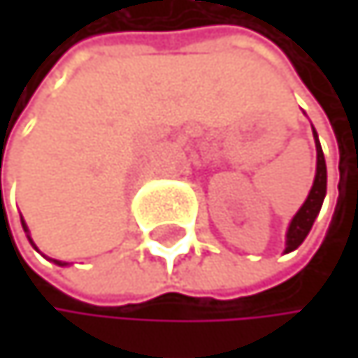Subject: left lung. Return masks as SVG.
<instances>
[{
    "instance_id": "obj_1",
    "label": "left lung",
    "mask_w": 358,
    "mask_h": 358,
    "mask_svg": "<svg viewBox=\"0 0 358 358\" xmlns=\"http://www.w3.org/2000/svg\"><path fill=\"white\" fill-rule=\"evenodd\" d=\"M315 137V178H313V187L305 199V203L299 208V213L294 215V219L290 221V227H287L285 234V253L294 251L305 238L307 234L318 217L320 208H322V201L327 195V163H324V155H322V148L318 141V133L313 131Z\"/></svg>"
}]
</instances>
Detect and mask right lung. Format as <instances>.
Segmentation results:
<instances>
[{
  "label": "right lung",
  "instance_id": "right-lung-1",
  "mask_svg": "<svg viewBox=\"0 0 358 358\" xmlns=\"http://www.w3.org/2000/svg\"><path fill=\"white\" fill-rule=\"evenodd\" d=\"M21 223H23V229H25V231H29V229H27V225H25V221H23V219H21ZM27 238H29V236H27ZM29 243H31V245H34V241H31V238H29ZM34 249H36V245H34ZM53 262H55V264H57V266H66V262H59V259H53Z\"/></svg>",
  "mask_w": 358,
  "mask_h": 358
}]
</instances>
